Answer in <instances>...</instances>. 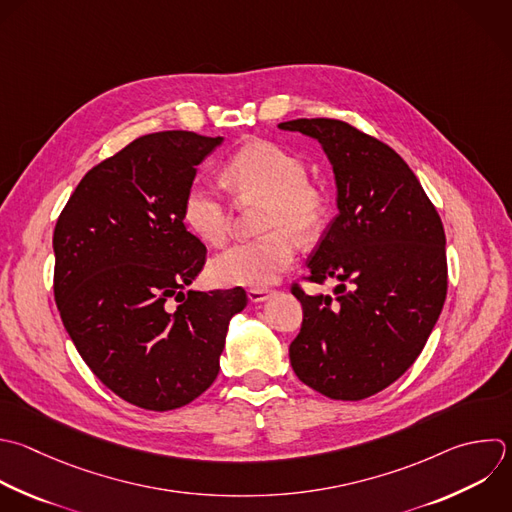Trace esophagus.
Returning <instances> with one entry per match:
<instances>
[{"instance_id":"34e87169","label":"esophagus","mask_w":512,"mask_h":512,"mask_svg":"<svg viewBox=\"0 0 512 512\" xmlns=\"http://www.w3.org/2000/svg\"><path fill=\"white\" fill-rule=\"evenodd\" d=\"M274 294L272 288H250L248 290V300L250 302H266Z\"/></svg>"}]
</instances>
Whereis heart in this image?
<instances>
[{
  "label": "heart",
  "mask_w": 512,
  "mask_h": 512,
  "mask_svg": "<svg viewBox=\"0 0 512 512\" xmlns=\"http://www.w3.org/2000/svg\"><path fill=\"white\" fill-rule=\"evenodd\" d=\"M230 186L246 196L264 198L260 230L264 236L218 254L210 276L222 286L268 288L296 258V240L314 238L326 218V198L306 180L302 160L272 142H250L226 164ZM182 218L202 242L218 246L228 234V208L220 190L194 180L184 196Z\"/></svg>",
  "instance_id": "b5f03b06"
}]
</instances>
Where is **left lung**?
Instances as JSON below:
<instances>
[{
  "label": "left lung",
  "instance_id": "obj_1",
  "mask_svg": "<svg viewBox=\"0 0 512 512\" xmlns=\"http://www.w3.org/2000/svg\"><path fill=\"white\" fill-rule=\"evenodd\" d=\"M318 140L336 178L338 214L308 260V282L340 284L308 296L290 344L296 376L334 400L368 398L422 352L446 298L440 216L408 164L384 142L330 118L278 124Z\"/></svg>",
  "mask_w": 512,
  "mask_h": 512
}]
</instances>
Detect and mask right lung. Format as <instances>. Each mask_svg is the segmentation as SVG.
I'll use <instances>...</instances> for the list:
<instances>
[{
    "label": "right lung",
    "mask_w": 512,
    "mask_h": 512,
    "mask_svg": "<svg viewBox=\"0 0 512 512\" xmlns=\"http://www.w3.org/2000/svg\"><path fill=\"white\" fill-rule=\"evenodd\" d=\"M220 144L184 130L130 142L82 178L54 230V296L70 338L114 394L146 410L210 388L228 322L248 304L242 288L186 290L206 246L182 204Z\"/></svg>",
    "instance_id": "right-lung-1"
}]
</instances>
